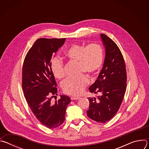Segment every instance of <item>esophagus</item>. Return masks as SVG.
<instances>
[{"label":"esophagus","mask_w":149,"mask_h":149,"mask_svg":"<svg viewBox=\"0 0 149 149\" xmlns=\"http://www.w3.org/2000/svg\"><path fill=\"white\" fill-rule=\"evenodd\" d=\"M78 99H79V97H71V100H78Z\"/></svg>","instance_id":"obj_1"}]
</instances>
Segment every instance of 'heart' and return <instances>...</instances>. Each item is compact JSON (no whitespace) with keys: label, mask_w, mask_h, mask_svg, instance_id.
<instances>
[{"label":"heart","mask_w":149,"mask_h":149,"mask_svg":"<svg viewBox=\"0 0 149 149\" xmlns=\"http://www.w3.org/2000/svg\"><path fill=\"white\" fill-rule=\"evenodd\" d=\"M68 60L79 63L80 74L84 72L90 75L96 74L101 68L104 61V52L102 47L97 44L88 45L74 44L65 52ZM51 70L54 77L61 79L65 76L63 63L62 59L55 56L51 61ZM89 84L88 78L81 75L78 78H68L62 84V90L65 93L72 95L81 94Z\"/></svg>","instance_id":"obj_1"}]
</instances>
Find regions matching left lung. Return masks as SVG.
Returning <instances> with one entry per match:
<instances>
[{
	"label": "left lung",
	"mask_w": 149,
	"mask_h": 149,
	"mask_svg": "<svg viewBox=\"0 0 149 149\" xmlns=\"http://www.w3.org/2000/svg\"><path fill=\"white\" fill-rule=\"evenodd\" d=\"M101 38L105 49L102 68L90 92L100 93L101 96L88 98L90 105L87 111L91 119L101 123L110 120L117 113L123 101L127 87V74L123 56L115 42L107 35Z\"/></svg>",
	"instance_id": "obj_1"
}]
</instances>
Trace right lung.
<instances>
[{"label":"right lung","mask_w":149,"mask_h":149,"mask_svg":"<svg viewBox=\"0 0 149 149\" xmlns=\"http://www.w3.org/2000/svg\"><path fill=\"white\" fill-rule=\"evenodd\" d=\"M65 38L37 39L28 52L22 68V88L24 96L36 118L49 129H55L65 120L68 96L51 101L57 95L55 77L51 70L53 55L64 44Z\"/></svg>","instance_id":"obj_1"}]
</instances>
